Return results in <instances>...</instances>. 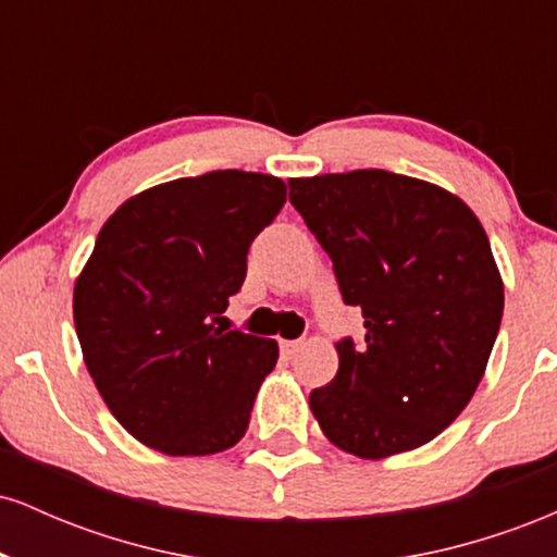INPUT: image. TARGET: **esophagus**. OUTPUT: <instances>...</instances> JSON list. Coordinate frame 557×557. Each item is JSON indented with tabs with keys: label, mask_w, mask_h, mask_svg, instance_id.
I'll list each match as a JSON object with an SVG mask.
<instances>
[{
	"label": "esophagus",
	"mask_w": 557,
	"mask_h": 557,
	"mask_svg": "<svg viewBox=\"0 0 557 557\" xmlns=\"http://www.w3.org/2000/svg\"><path fill=\"white\" fill-rule=\"evenodd\" d=\"M300 348H304L300 341H280V350H283V356H287V359H293Z\"/></svg>",
	"instance_id": "1"
}]
</instances>
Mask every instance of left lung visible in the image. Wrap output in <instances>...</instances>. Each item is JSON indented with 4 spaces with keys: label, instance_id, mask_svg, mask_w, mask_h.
Instances as JSON below:
<instances>
[{
    "label": "left lung",
    "instance_id": "left-lung-1",
    "mask_svg": "<svg viewBox=\"0 0 557 557\" xmlns=\"http://www.w3.org/2000/svg\"><path fill=\"white\" fill-rule=\"evenodd\" d=\"M363 343H335L309 406L332 445L380 461L437 437L469 406L503 319V277L476 214L450 190L387 170L293 177Z\"/></svg>",
    "mask_w": 557,
    "mask_h": 557
}]
</instances>
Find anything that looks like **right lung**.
<instances>
[{
	"instance_id": "1",
	"label": "right lung",
	"mask_w": 557,
	"mask_h": 557,
	"mask_svg": "<svg viewBox=\"0 0 557 557\" xmlns=\"http://www.w3.org/2000/svg\"><path fill=\"white\" fill-rule=\"evenodd\" d=\"M274 175L216 170L120 203L75 280L83 361L112 417L164 456H212L248 430L277 343L220 327L257 235L285 203Z\"/></svg>"
}]
</instances>
